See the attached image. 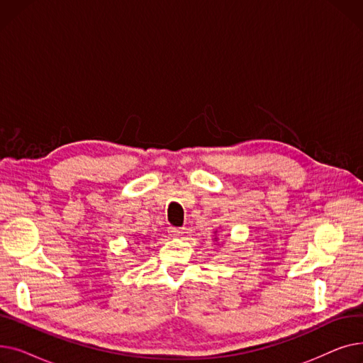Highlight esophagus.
I'll list each match as a JSON object with an SVG mask.
<instances>
[{
    "label": "esophagus",
    "instance_id": "obj_1",
    "mask_svg": "<svg viewBox=\"0 0 363 363\" xmlns=\"http://www.w3.org/2000/svg\"><path fill=\"white\" fill-rule=\"evenodd\" d=\"M167 233L170 237H181L185 231H184V228H169Z\"/></svg>",
    "mask_w": 363,
    "mask_h": 363
}]
</instances>
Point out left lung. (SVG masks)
I'll return each instance as SVG.
<instances>
[{
	"mask_svg": "<svg viewBox=\"0 0 363 363\" xmlns=\"http://www.w3.org/2000/svg\"><path fill=\"white\" fill-rule=\"evenodd\" d=\"M213 234H215V238H213V241H215V242H218V241H219V238H218V237H216V234H218V231H215V233H213Z\"/></svg>",
	"mask_w": 363,
	"mask_h": 363,
	"instance_id": "8db88e82",
	"label": "left lung"
}]
</instances>
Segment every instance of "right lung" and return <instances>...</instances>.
<instances>
[{
  "label": "right lung",
  "instance_id": "add662e5",
  "mask_svg": "<svg viewBox=\"0 0 363 363\" xmlns=\"http://www.w3.org/2000/svg\"><path fill=\"white\" fill-rule=\"evenodd\" d=\"M137 244H138V242H137Z\"/></svg>",
  "mask_w": 363,
  "mask_h": 363
}]
</instances>
